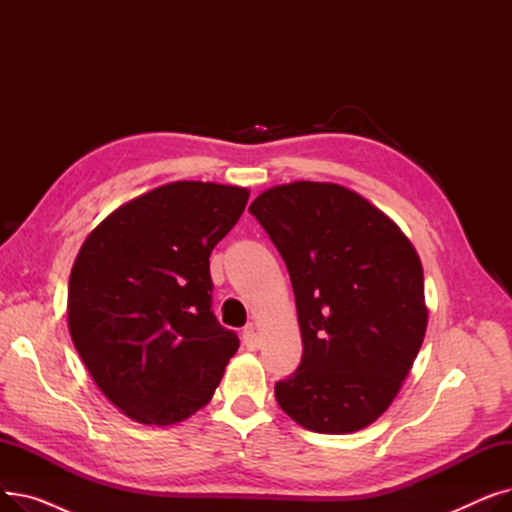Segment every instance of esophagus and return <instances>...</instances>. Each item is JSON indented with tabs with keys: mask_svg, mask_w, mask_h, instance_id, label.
Returning a JSON list of instances; mask_svg holds the SVG:
<instances>
[{
	"mask_svg": "<svg viewBox=\"0 0 512 512\" xmlns=\"http://www.w3.org/2000/svg\"><path fill=\"white\" fill-rule=\"evenodd\" d=\"M242 344H245L247 351H257V348L261 346L259 336H257L253 324H249L245 330H242Z\"/></svg>",
	"mask_w": 512,
	"mask_h": 512,
	"instance_id": "1",
	"label": "esophagus"
}]
</instances>
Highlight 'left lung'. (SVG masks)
Segmentation results:
<instances>
[{
  "mask_svg": "<svg viewBox=\"0 0 512 512\" xmlns=\"http://www.w3.org/2000/svg\"><path fill=\"white\" fill-rule=\"evenodd\" d=\"M249 211L288 267L303 340L278 405L309 432H359L392 405L423 344L421 259L382 209L334 182L272 186Z\"/></svg>",
  "mask_w": 512,
  "mask_h": 512,
  "instance_id": "1",
  "label": "left lung"
}]
</instances>
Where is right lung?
I'll use <instances>...</instances> for the list:
<instances>
[{
    "instance_id": "1",
    "label": "right lung",
    "mask_w": 512,
    "mask_h": 512,
    "mask_svg": "<svg viewBox=\"0 0 512 512\" xmlns=\"http://www.w3.org/2000/svg\"><path fill=\"white\" fill-rule=\"evenodd\" d=\"M249 188L178 180L99 222L68 282V330L105 398L143 425H176L211 400L238 351L211 311L209 255Z\"/></svg>"
}]
</instances>
